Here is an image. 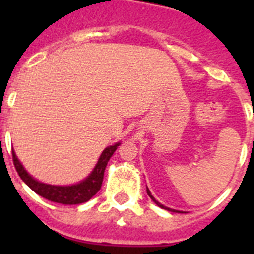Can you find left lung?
I'll list each match as a JSON object with an SVG mask.
<instances>
[{"label": "left lung", "mask_w": 254, "mask_h": 254, "mask_svg": "<svg viewBox=\"0 0 254 254\" xmlns=\"http://www.w3.org/2000/svg\"><path fill=\"white\" fill-rule=\"evenodd\" d=\"M147 194H149V197H150V198H151L152 199V201H154V202L155 203H156V205H158L159 206V207H161V208H165V210H168V211H173V212H181V211H177V210H172V208H169V207H165V206H164V205H161V203L160 202H158V201H156V199H155L154 198V197H152V194H151V192H150V190H149V188H147Z\"/></svg>", "instance_id": "obj_1"}]
</instances>
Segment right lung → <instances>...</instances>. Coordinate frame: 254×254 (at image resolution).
I'll return each mask as SVG.
<instances>
[{
	"mask_svg": "<svg viewBox=\"0 0 254 254\" xmlns=\"http://www.w3.org/2000/svg\"><path fill=\"white\" fill-rule=\"evenodd\" d=\"M121 143L117 142L112 146H108L104 151L100 155L99 160L96 163L95 168L91 172V174L87 177L85 181L80 182L77 185L72 186H51L38 182L24 169L19 159L16 158L15 152L12 151V160L13 165L16 168V172L19 173L20 178L25 182L26 185L34 190L35 193L42 196L43 198L52 201V202L62 203V205H78V203H84L91 198L94 194L98 193L103 183L104 178V170L107 167L108 161L112 158V155L120 146Z\"/></svg>",
	"mask_w": 254,
	"mask_h": 254,
	"instance_id": "add662e5",
	"label": "right lung"
}]
</instances>
